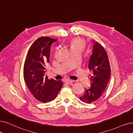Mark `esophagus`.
I'll list each match as a JSON object with an SVG mask.
<instances>
[{
	"label": "esophagus",
	"mask_w": 133,
	"mask_h": 133,
	"mask_svg": "<svg viewBox=\"0 0 133 133\" xmlns=\"http://www.w3.org/2000/svg\"><path fill=\"white\" fill-rule=\"evenodd\" d=\"M72 82H74V81L71 80V79H66V80L65 81V83L68 84H70Z\"/></svg>",
	"instance_id": "obj_1"
}]
</instances>
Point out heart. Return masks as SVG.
Instances as JSON below:
<instances>
[{
	"mask_svg": "<svg viewBox=\"0 0 133 133\" xmlns=\"http://www.w3.org/2000/svg\"><path fill=\"white\" fill-rule=\"evenodd\" d=\"M69 44L71 51L78 50L81 52L86 47V42L79 37L71 38L69 41Z\"/></svg>",
	"mask_w": 133,
	"mask_h": 133,
	"instance_id": "1",
	"label": "heart"
}]
</instances>
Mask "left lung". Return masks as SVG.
<instances>
[{
	"mask_svg": "<svg viewBox=\"0 0 133 133\" xmlns=\"http://www.w3.org/2000/svg\"><path fill=\"white\" fill-rule=\"evenodd\" d=\"M94 42L92 55L89 58L88 69L93 71L91 76V87L85 89L79 97L82 102L90 104L97 100L107 88L111 76V68L108 56L99 42Z\"/></svg>",
	"mask_w": 133,
	"mask_h": 133,
	"instance_id": "left-lung-1",
	"label": "left lung"
}]
</instances>
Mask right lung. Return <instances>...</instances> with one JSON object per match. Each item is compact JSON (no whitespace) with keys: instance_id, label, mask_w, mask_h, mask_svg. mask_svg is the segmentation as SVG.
Wrapping results in <instances>:
<instances>
[{"instance_id":"obj_1","label":"right lung","mask_w":133,"mask_h":133,"mask_svg":"<svg viewBox=\"0 0 133 133\" xmlns=\"http://www.w3.org/2000/svg\"><path fill=\"white\" fill-rule=\"evenodd\" d=\"M57 39L42 36L36 39L29 48L24 62L23 77L33 96L42 103L54 100L63 86L61 80L49 79L45 75L50 63L51 46Z\"/></svg>"}]
</instances>
